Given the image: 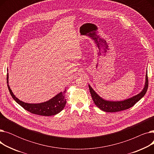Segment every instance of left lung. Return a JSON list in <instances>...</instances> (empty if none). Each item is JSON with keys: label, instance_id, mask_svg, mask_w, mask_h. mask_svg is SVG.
Instances as JSON below:
<instances>
[{"label": "left lung", "instance_id": "obj_1", "mask_svg": "<svg viewBox=\"0 0 154 154\" xmlns=\"http://www.w3.org/2000/svg\"><path fill=\"white\" fill-rule=\"evenodd\" d=\"M148 85L149 80L147 72L146 77H145V87L142 92L131 98L122 101H109L104 100L94 91L90 85H88V87H89V91L94 102L100 110L107 112H116L124 110L133 107L137 102L140 100L145 95V93L147 92Z\"/></svg>", "mask_w": 154, "mask_h": 154}]
</instances>
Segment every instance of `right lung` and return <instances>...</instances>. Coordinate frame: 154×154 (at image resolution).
I'll return each instance as SVG.
<instances>
[{"label":"right lung","instance_id":"add662e5","mask_svg":"<svg viewBox=\"0 0 154 154\" xmlns=\"http://www.w3.org/2000/svg\"><path fill=\"white\" fill-rule=\"evenodd\" d=\"M9 74L7 73V87L12 98L14 100L18 103L20 106H22L24 109L29 111L32 114L42 116H51L57 114L58 113L61 112L65 106L66 104V100L65 99V94L66 92V90L65 89L63 92H61L49 100L45 102L40 103H25L19 99H17L14 95L12 90L9 85Z\"/></svg>","mask_w":154,"mask_h":154}]
</instances>
